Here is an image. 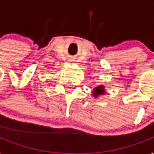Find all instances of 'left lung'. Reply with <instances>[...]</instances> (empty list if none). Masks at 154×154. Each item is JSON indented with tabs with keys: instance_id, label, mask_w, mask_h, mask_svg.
<instances>
[{
	"instance_id": "left-lung-1",
	"label": "left lung",
	"mask_w": 154,
	"mask_h": 154,
	"mask_svg": "<svg viewBox=\"0 0 154 154\" xmlns=\"http://www.w3.org/2000/svg\"><path fill=\"white\" fill-rule=\"evenodd\" d=\"M104 93H105L104 86H97V87L94 88V90H93V92H92V97H94L97 98V97H100V95H103Z\"/></svg>"
}]
</instances>
